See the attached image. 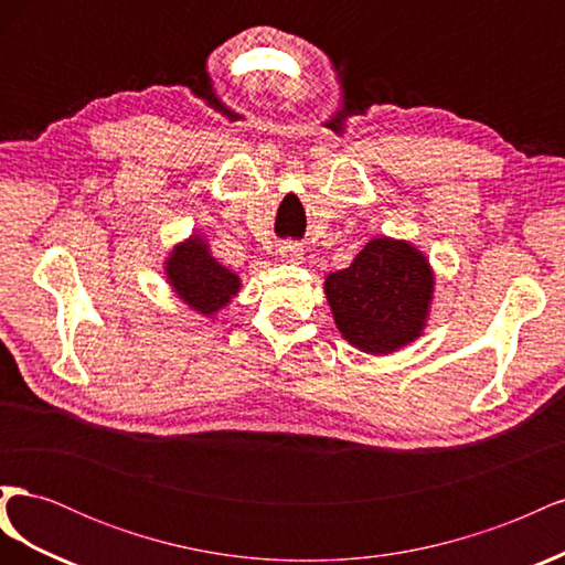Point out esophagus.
<instances>
[{
    "mask_svg": "<svg viewBox=\"0 0 565 565\" xmlns=\"http://www.w3.org/2000/svg\"><path fill=\"white\" fill-rule=\"evenodd\" d=\"M282 262H299L301 259V247L297 243H282L278 247Z\"/></svg>",
    "mask_w": 565,
    "mask_h": 565,
    "instance_id": "obj_1",
    "label": "esophagus"
}]
</instances>
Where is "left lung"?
<instances>
[{"label": "left lung", "mask_w": 565, "mask_h": 565, "mask_svg": "<svg viewBox=\"0 0 565 565\" xmlns=\"http://www.w3.org/2000/svg\"><path fill=\"white\" fill-rule=\"evenodd\" d=\"M434 292L424 256L401 241L377 237L353 264L330 273L324 295L339 332L365 353H391L422 334Z\"/></svg>", "instance_id": "1"}]
</instances>
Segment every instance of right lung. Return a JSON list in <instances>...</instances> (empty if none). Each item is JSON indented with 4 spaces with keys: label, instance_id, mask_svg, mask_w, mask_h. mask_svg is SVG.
Returning a JSON list of instances; mask_svg holds the SVG:
<instances>
[{
    "label": "right lung",
    "instance_id": "add662e5",
    "mask_svg": "<svg viewBox=\"0 0 565 565\" xmlns=\"http://www.w3.org/2000/svg\"><path fill=\"white\" fill-rule=\"evenodd\" d=\"M167 278L191 309L212 316L241 289V278L221 266L202 237L179 245L167 262Z\"/></svg>",
    "mask_w": 565,
    "mask_h": 565
}]
</instances>
